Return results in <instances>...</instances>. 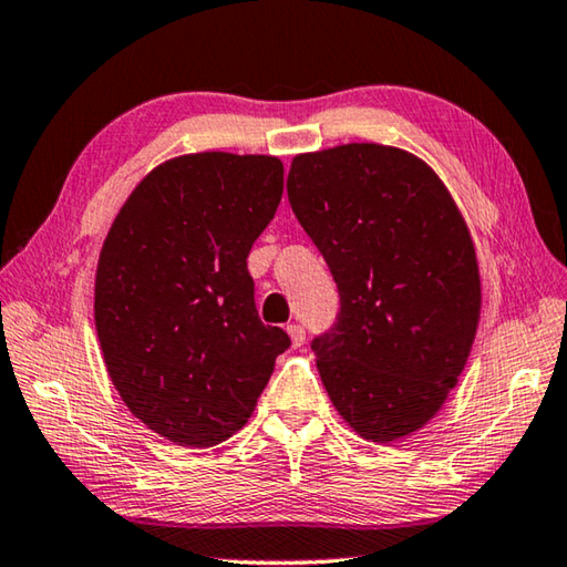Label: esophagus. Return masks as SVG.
<instances>
[{
  "mask_svg": "<svg viewBox=\"0 0 567 567\" xmlns=\"http://www.w3.org/2000/svg\"><path fill=\"white\" fill-rule=\"evenodd\" d=\"M287 334H290L295 349H299L305 343V327L302 324H290L287 327Z\"/></svg>",
  "mask_w": 567,
  "mask_h": 567,
  "instance_id": "obj_1",
  "label": "esophagus"
}]
</instances>
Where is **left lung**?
I'll return each instance as SVG.
<instances>
[{"mask_svg":"<svg viewBox=\"0 0 567 567\" xmlns=\"http://www.w3.org/2000/svg\"><path fill=\"white\" fill-rule=\"evenodd\" d=\"M287 196L339 290L312 339L341 417L373 442L423 427L467 363L482 307L467 224L430 166L385 144L299 154Z\"/></svg>","mask_w":567,"mask_h":567,"instance_id":"obj_1","label":"left lung"}]
</instances>
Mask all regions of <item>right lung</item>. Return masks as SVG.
Masks as SVG:
<instances>
[{"label":"right lung","mask_w":567,"mask_h":567,"mask_svg":"<svg viewBox=\"0 0 567 567\" xmlns=\"http://www.w3.org/2000/svg\"><path fill=\"white\" fill-rule=\"evenodd\" d=\"M282 162L202 152L150 172L103 243L95 329L130 413L182 447H214L248 423L275 359L248 272L282 198Z\"/></svg>","instance_id":"1"}]
</instances>
